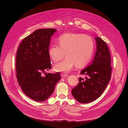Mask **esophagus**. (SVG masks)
Returning a JSON list of instances; mask_svg holds the SVG:
<instances>
[{
  "mask_svg": "<svg viewBox=\"0 0 128 128\" xmlns=\"http://www.w3.org/2000/svg\"><path fill=\"white\" fill-rule=\"evenodd\" d=\"M61 76H63V77H67V76H68V74H61Z\"/></svg>",
  "mask_w": 128,
  "mask_h": 128,
  "instance_id": "1",
  "label": "esophagus"
}]
</instances>
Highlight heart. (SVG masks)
I'll list each match as a JSON object with an SVG mask.
<instances>
[{
  "instance_id": "b5f03b06",
  "label": "heart",
  "mask_w": 128,
  "mask_h": 128,
  "mask_svg": "<svg viewBox=\"0 0 128 128\" xmlns=\"http://www.w3.org/2000/svg\"><path fill=\"white\" fill-rule=\"evenodd\" d=\"M59 45L51 46L48 54L54 63L61 60L66 54V58L54 66L57 72L68 73L76 64L82 66L88 63L92 58L94 43L90 36L80 33H66L58 40Z\"/></svg>"
}]
</instances>
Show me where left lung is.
<instances>
[{
	"label": "left lung",
	"mask_w": 128,
	"mask_h": 128,
	"mask_svg": "<svg viewBox=\"0 0 128 128\" xmlns=\"http://www.w3.org/2000/svg\"><path fill=\"white\" fill-rule=\"evenodd\" d=\"M95 40L97 50L93 61L80 72L86 77L79 78L78 84L71 91L73 96L81 103H88L99 98L111 78L110 52L104 41L99 37Z\"/></svg>",
	"instance_id": "1"
}]
</instances>
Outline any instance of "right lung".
<instances>
[{"label": "right lung", "mask_w": 128, "mask_h": 128, "mask_svg": "<svg viewBox=\"0 0 128 128\" xmlns=\"http://www.w3.org/2000/svg\"><path fill=\"white\" fill-rule=\"evenodd\" d=\"M57 31L40 29L25 38L18 48L16 69V78L23 92L30 98L39 102L52 94L61 76L42 74L51 68L48 50L51 36Z\"/></svg>", "instance_id": "right-lung-1"}]
</instances>
